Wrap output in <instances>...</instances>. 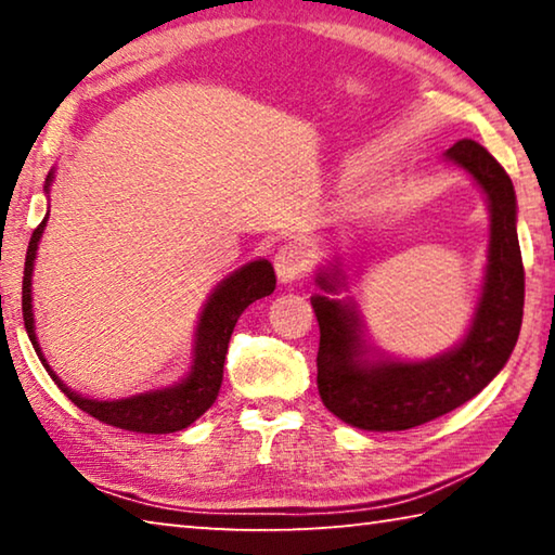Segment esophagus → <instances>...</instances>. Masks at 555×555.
<instances>
[{
	"instance_id": "esophagus-1",
	"label": "esophagus",
	"mask_w": 555,
	"mask_h": 555,
	"mask_svg": "<svg viewBox=\"0 0 555 555\" xmlns=\"http://www.w3.org/2000/svg\"><path fill=\"white\" fill-rule=\"evenodd\" d=\"M274 269H276V276L284 281V284H291V281L304 276L306 271L304 247H298V244H284V247H279L274 257Z\"/></svg>"
}]
</instances>
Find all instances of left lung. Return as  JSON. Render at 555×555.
Returning a JSON list of instances; mask_svg holds the SVG:
<instances>
[{
    "label": "left lung",
    "instance_id": "left-lung-1",
    "mask_svg": "<svg viewBox=\"0 0 555 555\" xmlns=\"http://www.w3.org/2000/svg\"><path fill=\"white\" fill-rule=\"evenodd\" d=\"M446 156L473 176L490 208L485 286L463 343L430 360H370L362 323L350 300L323 294L311 298L321 327L318 391L325 409L354 428L382 434L406 430L463 406L500 374L519 340L524 264L512 178L473 139L450 146ZM315 284L325 294H337L345 286L340 267L318 271Z\"/></svg>",
    "mask_w": 555,
    "mask_h": 555
}]
</instances>
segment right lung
Returning <instances> with one entry per match:
<instances>
[{"label":"right lung","instance_id":"1","mask_svg":"<svg viewBox=\"0 0 555 555\" xmlns=\"http://www.w3.org/2000/svg\"><path fill=\"white\" fill-rule=\"evenodd\" d=\"M53 183V171L46 176L43 191L49 193ZM46 220L34 230L29 249H26L24 261V284H22V313L24 325L29 333V340L34 345L36 354H39L46 372L51 379L59 384V389L68 397L80 411L90 413L92 418L102 421V424L134 430V434H176L193 424L208 411L215 399H218L220 384H222V367L224 354H228V345L237 318L244 313V308L255 300L269 296L276 288L274 267L267 259H257L244 264L242 269L232 271L228 279H222L218 288L212 291L208 304H205L198 327H195V345H193V364L185 377L166 389H154L137 393V397L115 399V401H98L88 399L82 393L73 391L70 387L59 379L46 357L41 352V345L36 340V325H34V306H31V274H34V259L36 249H39L41 234L46 228Z\"/></svg>","mask_w":555,"mask_h":555}]
</instances>
